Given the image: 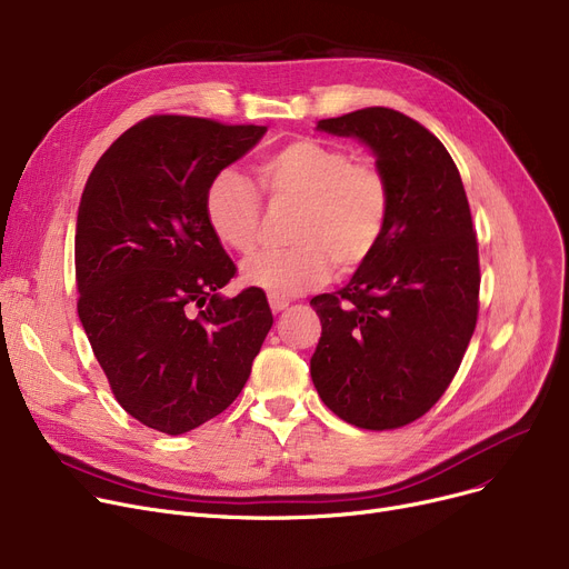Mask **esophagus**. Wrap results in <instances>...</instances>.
<instances>
[{"instance_id":"esophagus-1","label":"esophagus","mask_w":569,"mask_h":569,"mask_svg":"<svg viewBox=\"0 0 569 569\" xmlns=\"http://www.w3.org/2000/svg\"><path fill=\"white\" fill-rule=\"evenodd\" d=\"M269 307H272L274 313H281V311H286L290 307V300H286V297L269 295Z\"/></svg>"}]
</instances>
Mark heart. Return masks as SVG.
<instances>
[{
	"instance_id": "1",
	"label": "heart",
	"mask_w": 569,
	"mask_h": 569,
	"mask_svg": "<svg viewBox=\"0 0 569 569\" xmlns=\"http://www.w3.org/2000/svg\"><path fill=\"white\" fill-rule=\"evenodd\" d=\"M260 184L272 200L297 202L288 249L260 251L242 262L249 288L295 297L325 283L335 260L360 267L380 244L390 219V182L373 161H352L343 147L295 140L262 161ZM262 198L247 174L219 170L204 191V217L219 242L237 253L258 242Z\"/></svg>"
}]
</instances>
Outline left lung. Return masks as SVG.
Segmentation results:
<instances>
[{
    "mask_svg": "<svg viewBox=\"0 0 569 569\" xmlns=\"http://www.w3.org/2000/svg\"><path fill=\"white\" fill-rule=\"evenodd\" d=\"M371 149L390 182L376 251L339 292L316 295L311 380L348 425L399 429L450 387L477 322L480 260L461 174L445 144L392 108L320 119Z\"/></svg>",
    "mask_w": 569,
    "mask_h": 569,
    "instance_id": "obj_1",
    "label": "left lung"
}]
</instances>
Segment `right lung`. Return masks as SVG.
<instances>
[{
  "label": "right lung",
  "mask_w": 569,
  "mask_h": 569,
  "mask_svg": "<svg viewBox=\"0 0 569 569\" xmlns=\"http://www.w3.org/2000/svg\"><path fill=\"white\" fill-rule=\"evenodd\" d=\"M264 133L154 114L119 136L84 184L78 316L114 399L154 431L179 436L223 412L274 322L262 290L219 292L234 264L204 217L212 177Z\"/></svg>",
  "instance_id": "obj_1"
}]
</instances>
